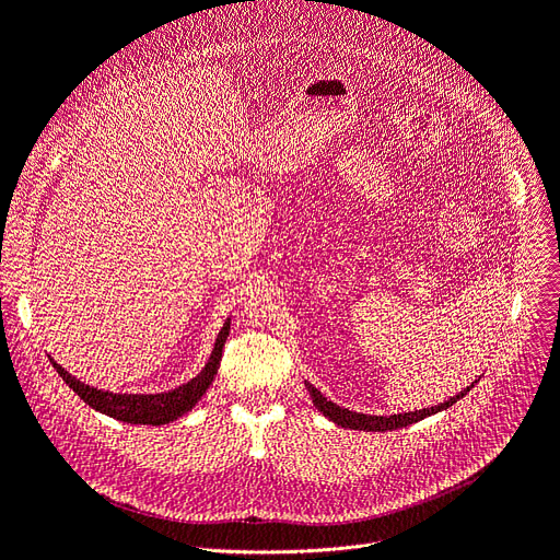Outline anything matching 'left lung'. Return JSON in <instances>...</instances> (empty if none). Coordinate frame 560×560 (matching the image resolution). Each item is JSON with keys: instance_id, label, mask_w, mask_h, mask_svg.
Here are the masks:
<instances>
[{"instance_id": "left-lung-1", "label": "left lung", "mask_w": 560, "mask_h": 560, "mask_svg": "<svg viewBox=\"0 0 560 560\" xmlns=\"http://www.w3.org/2000/svg\"><path fill=\"white\" fill-rule=\"evenodd\" d=\"M476 382H478V380H476ZM476 382H474V384H476ZM304 384H306V392H308V396H311L315 409H318L323 417H327L331 423H336V425H340V428L363 430V432H386V430L407 428V425H411V423L423 421V419L436 415V411H444V409L453 407L459 398H465V396L471 392V388H474V384H469L467 388H462V392H459L457 396H453V398H448V400H444V402H440V405L425 407V409L405 411V415H392V417H375V415H361V411H352V409L340 407V405L327 400L313 384H308V382H304Z\"/></svg>"}]
</instances>
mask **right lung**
<instances>
[{"label":"right lung","mask_w":560,"mask_h":560,"mask_svg":"<svg viewBox=\"0 0 560 560\" xmlns=\"http://www.w3.org/2000/svg\"><path fill=\"white\" fill-rule=\"evenodd\" d=\"M231 331V318H226L222 331L217 334L212 352L206 361V366L197 377H191L189 382L172 388V392H162V394H112L103 392V388H93L78 377H72L68 371H63L55 359L52 366L59 373V377L75 392L89 407H93L101 415H107L116 421L132 423V425H166L197 405L206 392L210 388L217 371H220V361H222V350Z\"/></svg>","instance_id":"1"}]
</instances>
